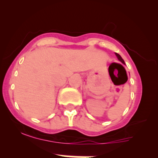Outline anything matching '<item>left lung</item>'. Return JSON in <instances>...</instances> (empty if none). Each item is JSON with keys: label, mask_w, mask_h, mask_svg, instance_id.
I'll return each instance as SVG.
<instances>
[{"label": "left lung", "mask_w": 158, "mask_h": 158, "mask_svg": "<svg viewBox=\"0 0 158 158\" xmlns=\"http://www.w3.org/2000/svg\"><path fill=\"white\" fill-rule=\"evenodd\" d=\"M115 55H116L117 58H118V60L120 61V62L123 63V64H125V62H124V60H123V59L121 57V56H120L119 54H118V53H116V52H115Z\"/></svg>", "instance_id": "8db88e82"}]
</instances>
